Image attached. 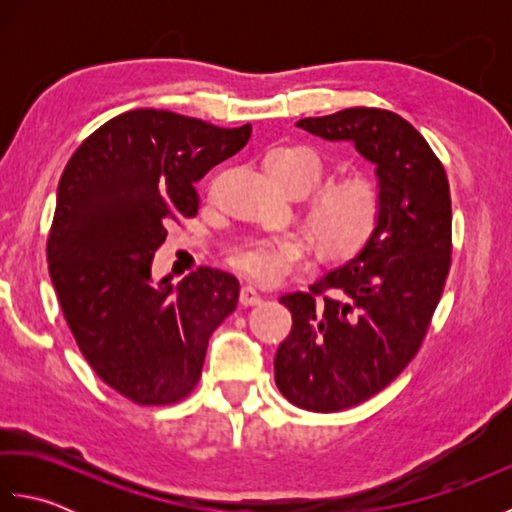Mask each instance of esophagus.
<instances>
[{"instance_id":"obj_1","label":"esophagus","mask_w":512,"mask_h":512,"mask_svg":"<svg viewBox=\"0 0 512 512\" xmlns=\"http://www.w3.org/2000/svg\"><path fill=\"white\" fill-rule=\"evenodd\" d=\"M239 303H242L244 308L257 306V303H262V295H259L253 286H242V290H239Z\"/></svg>"}]
</instances>
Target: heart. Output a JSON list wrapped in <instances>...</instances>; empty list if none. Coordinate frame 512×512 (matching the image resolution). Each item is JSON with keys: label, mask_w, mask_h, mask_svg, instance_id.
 <instances>
[{"label": "heart", "mask_w": 512, "mask_h": 512, "mask_svg": "<svg viewBox=\"0 0 512 512\" xmlns=\"http://www.w3.org/2000/svg\"><path fill=\"white\" fill-rule=\"evenodd\" d=\"M266 167L292 191L317 187L325 173L321 154L310 145H279L268 151ZM383 217V189L365 173L325 184L312 195L308 222L330 257H350L369 244ZM314 242L301 233L255 235L239 244L228 264L259 286H277L306 270Z\"/></svg>", "instance_id": "obj_1"}]
</instances>
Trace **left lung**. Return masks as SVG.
Listing matches in <instances>:
<instances>
[{
	"mask_svg": "<svg viewBox=\"0 0 512 512\" xmlns=\"http://www.w3.org/2000/svg\"><path fill=\"white\" fill-rule=\"evenodd\" d=\"M297 127L352 140L383 189V217L361 253L279 299L292 330L275 383L292 405L332 413L376 396L418 354L451 268V193L440 158L394 112L347 107Z\"/></svg>",
	"mask_w": 512,
	"mask_h": 512,
	"instance_id": "8db88e82",
	"label": "left lung"
}]
</instances>
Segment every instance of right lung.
Segmentation results:
<instances>
[{"label": "right lung", "instance_id": "1", "mask_svg": "<svg viewBox=\"0 0 512 512\" xmlns=\"http://www.w3.org/2000/svg\"><path fill=\"white\" fill-rule=\"evenodd\" d=\"M250 138L167 110L114 116L63 169L48 233V270L81 354L136 405H173L198 385L213 330L239 281L200 266L178 288L151 279L171 222L195 217V182Z\"/></svg>", "mask_w": 512, "mask_h": 512}]
</instances>
